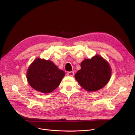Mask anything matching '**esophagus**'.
<instances>
[{
    "label": "esophagus",
    "mask_w": 135,
    "mask_h": 135,
    "mask_svg": "<svg viewBox=\"0 0 135 135\" xmlns=\"http://www.w3.org/2000/svg\"><path fill=\"white\" fill-rule=\"evenodd\" d=\"M67 75L68 76H73L74 75V71H69L67 73Z\"/></svg>",
    "instance_id": "1"
}]
</instances>
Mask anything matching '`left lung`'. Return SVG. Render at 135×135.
<instances>
[{
	"label": "left lung",
	"mask_w": 135,
	"mask_h": 135,
	"mask_svg": "<svg viewBox=\"0 0 135 135\" xmlns=\"http://www.w3.org/2000/svg\"><path fill=\"white\" fill-rule=\"evenodd\" d=\"M81 69L75 75L79 84L88 92H95L107 84L112 75V69L108 61L97 55L91 59H84Z\"/></svg>",
	"instance_id": "1"
}]
</instances>
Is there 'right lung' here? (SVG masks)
<instances>
[{
	"label": "right lung",
	"mask_w": 135,
	"mask_h": 135,
	"mask_svg": "<svg viewBox=\"0 0 135 135\" xmlns=\"http://www.w3.org/2000/svg\"><path fill=\"white\" fill-rule=\"evenodd\" d=\"M65 73L50 60L37 58L28 68L27 80L35 90L49 93L59 87Z\"/></svg>",
	"instance_id": "1"
}]
</instances>
